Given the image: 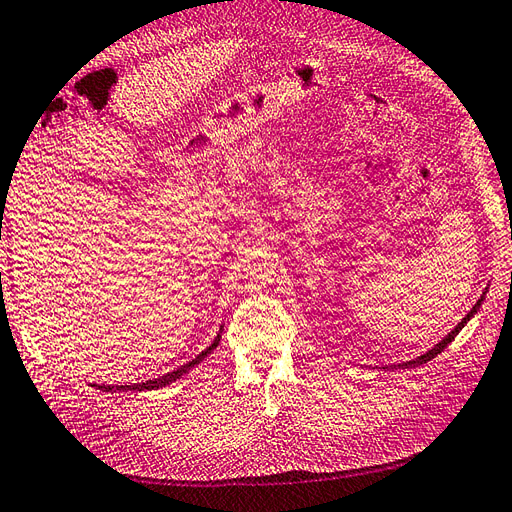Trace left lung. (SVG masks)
<instances>
[{
    "label": "left lung",
    "instance_id": "8db88e82",
    "mask_svg": "<svg viewBox=\"0 0 512 512\" xmlns=\"http://www.w3.org/2000/svg\"><path fill=\"white\" fill-rule=\"evenodd\" d=\"M480 305H482V299H480L478 303H475V305H473V310H471V312H469V314H467L465 318H462V320H460V323L456 325V329H454V331H449V334H447V336H445V338H443L441 342H438L434 349H430V351H427V353L419 355V358H414V360H410V362H403V364H401V368H412V366H421V364H425V362H430V360H434V358H436V355H438V353H441V351H445V349H447V344H449L451 340H454V338H456V336L460 334V329L467 325V320H469V318H471L473 314H478V310H480Z\"/></svg>",
    "mask_w": 512,
    "mask_h": 512
}]
</instances>
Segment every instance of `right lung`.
<instances>
[{
  "label": "right lung",
  "mask_w": 512,
  "mask_h": 512,
  "mask_svg": "<svg viewBox=\"0 0 512 512\" xmlns=\"http://www.w3.org/2000/svg\"><path fill=\"white\" fill-rule=\"evenodd\" d=\"M218 342H220V334H218V338L213 340L209 347L202 351V353H198L196 358L192 360V362H187V364H183L181 368H176V371H172V373H168V375H163V377H157V379H148V382H141V384H133V386H100V384H93L95 388H100V390H104V392H113V390H135V392H141V390H157V388H163V386H168V384H172V382H176V379H181L189 368H194L196 364H200L202 360L207 358V355L218 347Z\"/></svg>",
  "instance_id": "obj_1"
}]
</instances>
